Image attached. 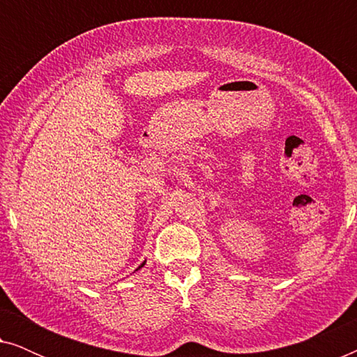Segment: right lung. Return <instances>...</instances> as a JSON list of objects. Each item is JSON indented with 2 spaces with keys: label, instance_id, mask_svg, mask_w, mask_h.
<instances>
[{
  "label": "right lung",
  "instance_id": "1",
  "mask_svg": "<svg viewBox=\"0 0 357 357\" xmlns=\"http://www.w3.org/2000/svg\"><path fill=\"white\" fill-rule=\"evenodd\" d=\"M143 265H144V263H143ZM143 265H141V266H143ZM141 266H139V268H141Z\"/></svg>",
  "mask_w": 357,
  "mask_h": 357
}]
</instances>
